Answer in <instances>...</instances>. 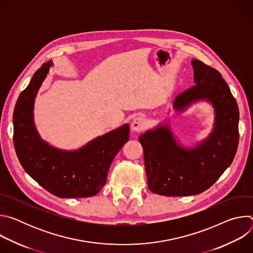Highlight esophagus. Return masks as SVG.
<instances>
[{"instance_id":"obj_1","label":"esophagus","mask_w":253,"mask_h":253,"mask_svg":"<svg viewBox=\"0 0 253 253\" xmlns=\"http://www.w3.org/2000/svg\"><path fill=\"white\" fill-rule=\"evenodd\" d=\"M145 127H146V121L143 117H140V116L136 117L131 124L132 130L136 132H141L142 130L145 129Z\"/></svg>"}]
</instances>
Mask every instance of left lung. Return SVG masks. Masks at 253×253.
Segmentation results:
<instances>
[{
  "mask_svg": "<svg viewBox=\"0 0 253 253\" xmlns=\"http://www.w3.org/2000/svg\"><path fill=\"white\" fill-rule=\"evenodd\" d=\"M196 85L174 100L176 110L206 99L215 109L213 132L196 148L180 147L168 127L139 137L149 189L164 196L196 195L211 187L230 166L237 151L239 112L235 98L219 72L192 60Z\"/></svg>",
  "mask_w": 253,
  "mask_h": 253,
  "instance_id": "8db88e82",
  "label": "left lung"
}]
</instances>
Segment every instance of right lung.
Instances as JSON below:
<instances>
[{"mask_svg": "<svg viewBox=\"0 0 253 253\" xmlns=\"http://www.w3.org/2000/svg\"><path fill=\"white\" fill-rule=\"evenodd\" d=\"M52 61L42 65L20 94L13 115L14 146L25 171L60 198L96 195L107 182L110 165L129 138V125L96 138L78 151H61L43 142L33 122V105Z\"/></svg>", "mask_w": 253, "mask_h": 253, "instance_id": "obj_1", "label": "right lung"}]
</instances>
